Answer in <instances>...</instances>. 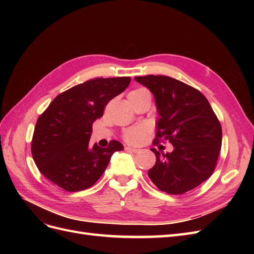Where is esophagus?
Here are the masks:
<instances>
[{
    "instance_id": "obj_1",
    "label": "esophagus",
    "mask_w": 254,
    "mask_h": 254,
    "mask_svg": "<svg viewBox=\"0 0 254 254\" xmlns=\"http://www.w3.org/2000/svg\"><path fill=\"white\" fill-rule=\"evenodd\" d=\"M125 150H126V151H131V152H137L140 149H137V148H135V147H130V146H126Z\"/></svg>"
}]
</instances>
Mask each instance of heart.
<instances>
[{"mask_svg":"<svg viewBox=\"0 0 254 254\" xmlns=\"http://www.w3.org/2000/svg\"><path fill=\"white\" fill-rule=\"evenodd\" d=\"M146 93H148V91L143 89V88L135 89V90H132L129 92L128 98L130 99L133 97H137V96H141ZM147 132H148V128L146 126H133V127L127 128L125 130L124 133H123V137H124V140L128 143L139 144L144 140V137Z\"/></svg>","mask_w":254,"mask_h":254,"instance_id":"b5f03b06","label":"heart"}]
</instances>
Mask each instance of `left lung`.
Listing matches in <instances>:
<instances>
[{"label":"left lung","instance_id":"left-lung-1","mask_svg":"<svg viewBox=\"0 0 254 254\" xmlns=\"http://www.w3.org/2000/svg\"><path fill=\"white\" fill-rule=\"evenodd\" d=\"M155 97L159 118L156 142L168 141L172 152L157 151L148 177L162 191L179 195L200 186L213 174L221 147L220 123L198 90L168 76L134 77Z\"/></svg>","mask_w":254,"mask_h":254}]
</instances>
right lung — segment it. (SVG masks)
Segmentation results:
<instances>
[{
  "label": "right lung",
  "instance_id": "1",
  "mask_svg": "<svg viewBox=\"0 0 254 254\" xmlns=\"http://www.w3.org/2000/svg\"><path fill=\"white\" fill-rule=\"evenodd\" d=\"M130 77L95 78L59 94L36 123L32 155L40 173L67 191L83 190L101 178L115 151L124 146L111 141L107 148L90 147L92 124L105 106L129 86Z\"/></svg>",
  "mask_w": 254,
  "mask_h": 254
}]
</instances>
